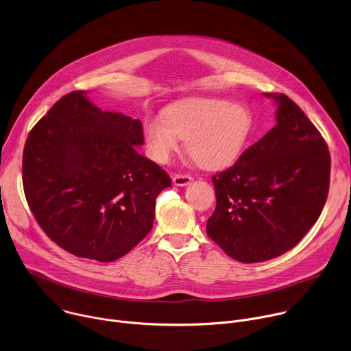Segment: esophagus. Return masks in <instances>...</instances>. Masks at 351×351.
Returning <instances> with one entry per match:
<instances>
[{"label":"esophagus","mask_w":351,"mask_h":351,"mask_svg":"<svg viewBox=\"0 0 351 351\" xmlns=\"http://www.w3.org/2000/svg\"><path fill=\"white\" fill-rule=\"evenodd\" d=\"M172 182L175 186H187L191 182L190 175H175L172 178Z\"/></svg>","instance_id":"34e87169"}]
</instances>
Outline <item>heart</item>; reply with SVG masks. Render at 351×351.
Instances as JSON below:
<instances>
[{"label": "heart", "mask_w": 351, "mask_h": 351, "mask_svg": "<svg viewBox=\"0 0 351 351\" xmlns=\"http://www.w3.org/2000/svg\"><path fill=\"white\" fill-rule=\"evenodd\" d=\"M253 115L241 103L222 98L189 97L169 104L162 118L143 125L147 153L167 164L184 138L187 153L204 168L217 169L233 162L250 136Z\"/></svg>", "instance_id": "heart-1"}]
</instances>
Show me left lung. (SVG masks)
<instances>
[{
    "instance_id": "8db88e82",
    "label": "left lung",
    "mask_w": 351,
    "mask_h": 351,
    "mask_svg": "<svg viewBox=\"0 0 351 351\" xmlns=\"http://www.w3.org/2000/svg\"><path fill=\"white\" fill-rule=\"evenodd\" d=\"M276 103V125L213 178L217 207L207 234L240 263L275 258L293 248L325 206L330 156L328 145L294 101L264 93Z\"/></svg>"
}]
</instances>
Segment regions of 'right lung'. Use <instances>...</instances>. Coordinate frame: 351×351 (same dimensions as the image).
<instances>
[{
    "mask_svg": "<svg viewBox=\"0 0 351 351\" xmlns=\"http://www.w3.org/2000/svg\"><path fill=\"white\" fill-rule=\"evenodd\" d=\"M87 94H66L30 130L23 189L49 239L76 257L111 263L152 230L171 178L138 154L141 122L103 111Z\"/></svg>",
    "mask_w": 351,
    "mask_h": 351,
    "instance_id": "obj_1",
    "label": "right lung"
}]
</instances>
